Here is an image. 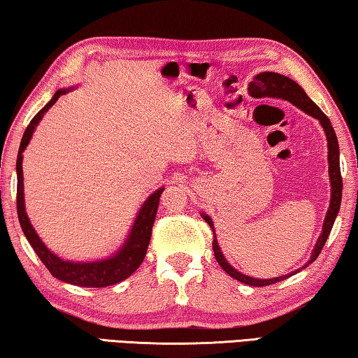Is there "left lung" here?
Wrapping results in <instances>:
<instances>
[{
	"mask_svg": "<svg viewBox=\"0 0 358 358\" xmlns=\"http://www.w3.org/2000/svg\"><path fill=\"white\" fill-rule=\"evenodd\" d=\"M248 94L253 97H271V99H283L291 102L294 106H297L299 110H302L306 115L315 117L321 124V127L325 131V138H327V149H329V176H330V206L327 214H325L324 218V224H322V233L319 236V239L316 242L315 248L311 252V258L308 262L302 267L305 268L308 264H311L313 261H316V258L321 253V250L324 248L325 242H327V237L330 234L331 228H334L335 218L340 212V206H341V193H343V179H341V169H340V146H338V140H336V134L334 127H331L330 119L324 115L322 110L313 102V100L306 96V92L302 90V86L297 85L296 81L291 80L289 77H285V75L277 73V72H261L258 75H255L253 81H250L248 85ZM201 217L208 222L209 227L212 228V233H214V242H212V248H214V255L215 259L224 272L231 277L236 278L241 283H245L248 286H268L277 283V281H283L286 278H289L291 275H296L300 272V268L294 271L287 275H281V277L277 278H253L248 277V275L242 273L239 271L229 264L228 259L224 258V255L222 253V248L218 247L217 242V236H215V228H214V222L208 214H201Z\"/></svg>",
	"mask_w": 358,
	"mask_h": 358,
	"instance_id": "8db88e82",
	"label": "left lung"
}]
</instances>
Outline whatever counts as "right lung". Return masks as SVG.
Segmentation results:
<instances>
[{"mask_svg": "<svg viewBox=\"0 0 358 358\" xmlns=\"http://www.w3.org/2000/svg\"><path fill=\"white\" fill-rule=\"evenodd\" d=\"M72 91V87H62L55 92L52 100L43 106V108L37 113V115L31 119L29 125L24 130L20 149H18L17 155V212H18V220H20V227L23 234L27 236L29 245L33 247L36 255L39 256V259L45 264V267L53 275L55 278H58L64 283L81 286V287H105L116 285L119 281L129 278L138 267L141 266V262L146 256L150 234H152V224L155 222L157 209H159L160 195L163 192V187L159 190H155L146 201L141 204L140 210H138L136 218L131 228L129 231L127 239L119 250L108 258L97 259V261H67L59 258L58 255H55L50 250L42 239L37 236L36 229L31 224L27 208H24V195H23V150L33 138L34 130L37 124L42 121V117L45 113L52 108L56 100H58L62 94H67Z\"/></svg>", "mask_w": 358, "mask_h": 358, "instance_id": "1", "label": "right lung"}]
</instances>
